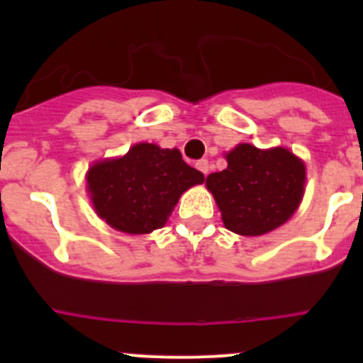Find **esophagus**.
<instances>
[{
	"instance_id": "obj_1",
	"label": "esophagus",
	"mask_w": 363,
	"mask_h": 363,
	"mask_svg": "<svg viewBox=\"0 0 363 363\" xmlns=\"http://www.w3.org/2000/svg\"><path fill=\"white\" fill-rule=\"evenodd\" d=\"M195 167L199 168V170L202 172L203 175H207V174H208V168H211V167H208V161H207V160H199V161H196V163H195Z\"/></svg>"
}]
</instances>
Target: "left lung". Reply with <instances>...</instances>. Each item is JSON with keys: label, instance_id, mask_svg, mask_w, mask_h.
Returning <instances> with one entry per match:
<instances>
[{"label": "left lung", "instance_id": "left-lung-1", "mask_svg": "<svg viewBox=\"0 0 363 363\" xmlns=\"http://www.w3.org/2000/svg\"><path fill=\"white\" fill-rule=\"evenodd\" d=\"M226 161L228 167L208 175L205 184L230 232L263 235L291 218L306 182V167L294 152L240 144Z\"/></svg>", "mask_w": 363, "mask_h": 363}]
</instances>
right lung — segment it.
<instances>
[{"label":"right lung","instance_id":"1","mask_svg":"<svg viewBox=\"0 0 363 363\" xmlns=\"http://www.w3.org/2000/svg\"><path fill=\"white\" fill-rule=\"evenodd\" d=\"M179 149L137 144L119 160L93 164L87 189L98 216L126 233H149L167 223L179 196L203 182Z\"/></svg>","mask_w":363,"mask_h":363}]
</instances>
